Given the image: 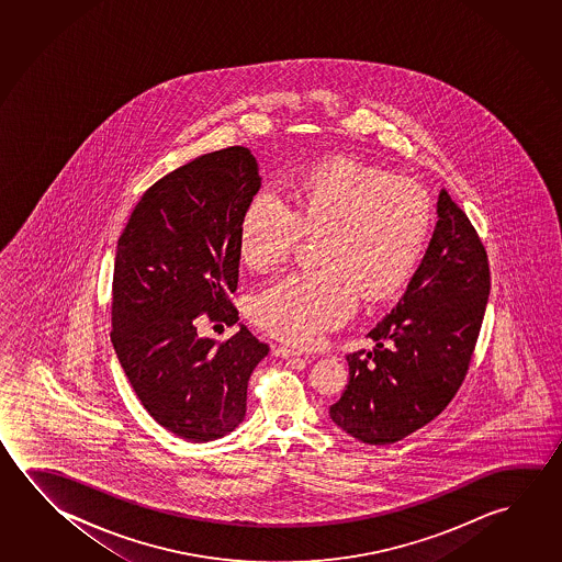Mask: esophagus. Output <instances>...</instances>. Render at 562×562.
Returning a JSON list of instances; mask_svg holds the SVG:
<instances>
[{
	"label": "esophagus",
	"mask_w": 562,
	"mask_h": 562,
	"mask_svg": "<svg viewBox=\"0 0 562 562\" xmlns=\"http://www.w3.org/2000/svg\"><path fill=\"white\" fill-rule=\"evenodd\" d=\"M277 357H282V359H297V357H302V352L300 350L290 349V347H278Z\"/></svg>",
	"instance_id": "1"
}]
</instances>
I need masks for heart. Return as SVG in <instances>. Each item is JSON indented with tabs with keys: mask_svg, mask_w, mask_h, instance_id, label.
<instances>
[{
	"mask_svg": "<svg viewBox=\"0 0 562 562\" xmlns=\"http://www.w3.org/2000/svg\"><path fill=\"white\" fill-rule=\"evenodd\" d=\"M278 193H255L240 215L237 247L255 268L294 252L319 233V267L288 272L250 300V317L295 347H312L350 317L359 297L378 304L402 290L422 265L432 233L431 198L352 158L315 165Z\"/></svg>",
	"mask_w": 562,
	"mask_h": 562,
	"instance_id": "1",
	"label": "heart"
}]
</instances>
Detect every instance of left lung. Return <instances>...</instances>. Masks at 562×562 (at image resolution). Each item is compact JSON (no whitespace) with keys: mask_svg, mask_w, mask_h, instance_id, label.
<instances>
[{"mask_svg":"<svg viewBox=\"0 0 562 562\" xmlns=\"http://www.w3.org/2000/svg\"><path fill=\"white\" fill-rule=\"evenodd\" d=\"M439 222L396 307L347 355L349 384L335 425L369 445L402 441L449 405L469 372L490 295V267L467 213L441 190Z\"/></svg>","mask_w":562,"mask_h":562,"instance_id":"1","label":"left lung"}]
</instances>
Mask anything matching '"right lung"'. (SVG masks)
Listing matches in <instances>:
<instances>
[{
  "instance_id": "obj_1",
  "label": "right lung",
  "mask_w": 562,
  "mask_h": 562,
  "mask_svg": "<svg viewBox=\"0 0 562 562\" xmlns=\"http://www.w3.org/2000/svg\"><path fill=\"white\" fill-rule=\"evenodd\" d=\"M260 190L249 148L198 157L160 178L121 233L111 290V342L140 404L193 442L233 431L247 412L267 342L240 325L229 340L198 337L195 319L235 325L240 215Z\"/></svg>"
}]
</instances>
